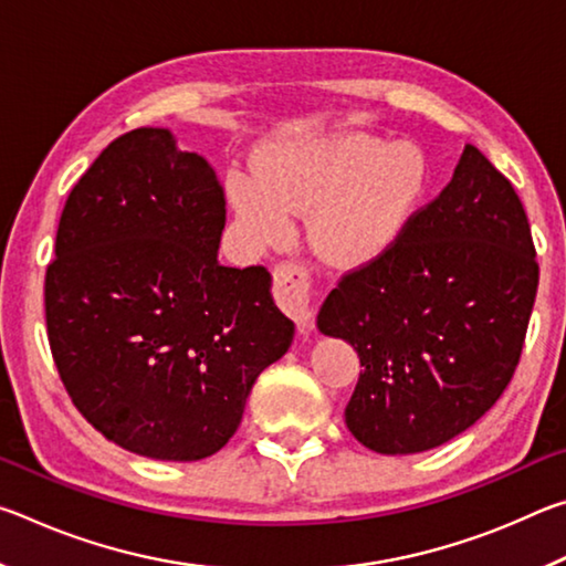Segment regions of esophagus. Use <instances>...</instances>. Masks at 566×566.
Wrapping results in <instances>:
<instances>
[{"instance_id": "esophagus-1", "label": "esophagus", "mask_w": 566, "mask_h": 566, "mask_svg": "<svg viewBox=\"0 0 566 566\" xmlns=\"http://www.w3.org/2000/svg\"><path fill=\"white\" fill-rule=\"evenodd\" d=\"M310 274L296 264H282L274 272V296L276 304L282 306L286 317H292L296 329L302 334L312 332L314 327V312L310 302Z\"/></svg>"}]
</instances>
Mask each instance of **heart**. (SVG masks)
<instances>
[{
  "instance_id": "1",
  "label": "heart",
  "mask_w": 566,
  "mask_h": 566,
  "mask_svg": "<svg viewBox=\"0 0 566 566\" xmlns=\"http://www.w3.org/2000/svg\"><path fill=\"white\" fill-rule=\"evenodd\" d=\"M256 177L232 171L227 205L252 249L292 239V217H306L312 252L332 270L377 264L409 232L429 191V159L409 142L339 132L262 151Z\"/></svg>"
}]
</instances>
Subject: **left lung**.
<instances>
[{
    "instance_id": "left-lung-1",
    "label": "left lung",
    "mask_w": 566,
    "mask_h": 566,
    "mask_svg": "<svg viewBox=\"0 0 566 566\" xmlns=\"http://www.w3.org/2000/svg\"><path fill=\"white\" fill-rule=\"evenodd\" d=\"M524 207L467 145L452 181L377 264L352 272L317 314L361 375L344 409L359 444L417 454L449 442L502 397L539 284Z\"/></svg>"
}]
</instances>
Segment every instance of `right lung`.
Wrapping results in <instances>:
<instances>
[{"instance_id":"right-lung-1","label":"right lung","mask_w":566,"mask_h":566,"mask_svg":"<svg viewBox=\"0 0 566 566\" xmlns=\"http://www.w3.org/2000/svg\"><path fill=\"white\" fill-rule=\"evenodd\" d=\"M224 191L161 127L122 134L66 199L46 270V332L84 419L161 462L219 452L294 324L264 266L219 264Z\"/></svg>"}]
</instances>
